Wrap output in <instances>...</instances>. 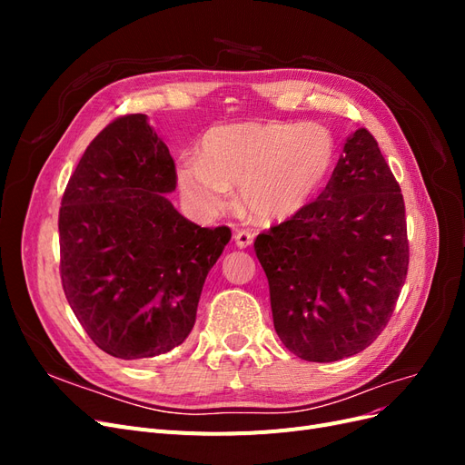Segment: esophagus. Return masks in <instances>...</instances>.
<instances>
[{"label":"esophagus","mask_w":465,"mask_h":465,"mask_svg":"<svg viewBox=\"0 0 465 465\" xmlns=\"http://www.w3.org/2000/svg\"><path fill=\"white\" fill-rule=\"evenodd\" d=\"M234 242L238 248H248V246H252V242H254V234H250L248 231H236Z\"/></svg>","instance_id":"obj_1"}]
</instances>
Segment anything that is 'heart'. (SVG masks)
Returning <instances> with one entry per match:
<instances>
[{"label": "heart", "instance_id": "1", "mask_svg": "<svg viewBox=\"0 0 465 465\" xmlns=\"http://www.w3.org/2000/svg\"><path fill=\"white\" fill-rule=\"evenodd\" d=\"M335 163V139L320 124L242 122L211 128L200 157H182L176 180L203 215L227 209L241 186L246 213L263 224L283 223L314 200Z\"/></svg>", "mask_w": 465, "mask_h": 465}]
</instances>
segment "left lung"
Wrapping results in <instances>:
<instances>
[{"instance_id":"1","label":"left lung","mask_w":465,"mask_h":465,"mask_svg":"<svg viewBox=\"0 0 465 465\" xmlns=\"http://www.w3.org/2000/svg\"><path fill=\"white\" fill-rule=\"evenodd\" d=\"M254 248L291 353L331 362L367 349L410 263L403 195L371 132L351 134L318 200L258 234Z\"/></svg>"}]
</instances>
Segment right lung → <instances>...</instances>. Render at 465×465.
Here are the masks:
<instances>
[{
    "label": "right lung",
    "instance_id": "obj_1",
    "mask_svg": "<svg viewBox=\"0 0 465 465\" xmlns=\"http://www.w3.org/2000/svg\"><path fill=\"white\" fill-rule=\"evenodd\" d=\"M176 168L145 114L116 118L69 178L60 209L65 299L104 353L151 359L190 335L229 227L202 229L164 195Z\"/></svg>",
    "mask_w": 465,
    "mask_h": 465
}]
</instances>
